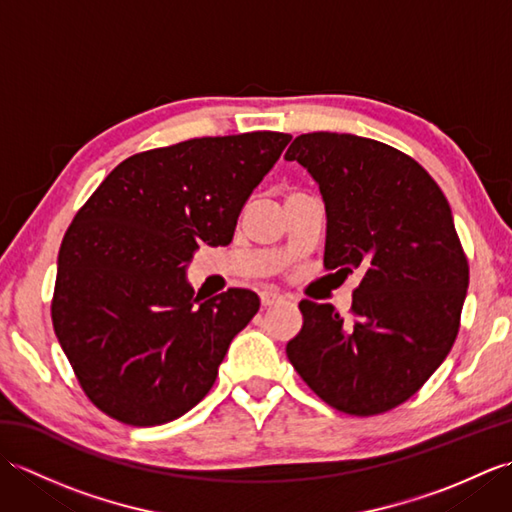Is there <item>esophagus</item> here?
I'll return each instance as SVG.
<instances>
[{"label": "esophagus", "instance_id": "34e87169", "mask_svg": "<svg viewBox=\"0 0 512 512\" xmlns=\"http://www.w3.org/2000/svg\"><path fill=\"white\" fill-rule=\"evenodd\" d=\"M259 299H262V308H270V306H277V303H284V297H281L275 290H264L262 295H259Z\"/></svg>", "mask_w": 512, "mask_h": 512}]
</instances>
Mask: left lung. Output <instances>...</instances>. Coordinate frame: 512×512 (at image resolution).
Here are the masks:
<instances>
[{
    "label": "left lung",
    "instance_id": "obj_1",
    "mask_svg": "<svg viewBox=\"0 0 512 512\" xmlns=\"http://www.w3.org/2000/svg\"><path fill=\"white\" fill-rule=\"evenodd\" d=\"M286 160L321 189L325 270L363 273L347 319L330 303H299L288 361L330 407L385 413L427 383L460 330L469 262L451 206L416 160L372 138L301 134Z\"/></svg>",
    "mask_w": 512,
    "mask_h": 512
}]
</instances>
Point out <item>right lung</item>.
Masks as SVG:
<instances>
[{
  "instance_id": "1",
  "label": "right lung",
  "mask_w": 512,
  "mask_h": 512,
  "mask_svg": "<svg viewBox=\"0 0 512 512\" xmlns=\"http://www.w3.org/2000/svg\"><path fill=\"white\" fill-rule=\"evenodd\" d=\"M290 134L204 136L123 160L74 215L59 248L52 325L107 416L154 427L209 394L259 297H195L184 270L200 244H231L239 211Z\"/></svg>"
}]
</instances>
